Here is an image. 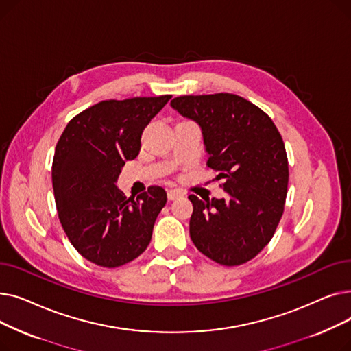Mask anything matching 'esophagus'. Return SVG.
Instances as JSON below:
<instances>
[{"mask_svg":"<svg viewBox=\"0 0 351 351\" xmlns=\"http://www.w3.org/2000/svg\"><path fill=\"white\" fill-rule=\"evenodd\" d=\"M183 193H182V191H179V189H171V191H168V199L169 200H173V199H178L179 196H182Z\"/></svg>","mask_w":351,"mask_h":351,"instance_id":"esophagus-1","label":"esophagus"}]
</instances>
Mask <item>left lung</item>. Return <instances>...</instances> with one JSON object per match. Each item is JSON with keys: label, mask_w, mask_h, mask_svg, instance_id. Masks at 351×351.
Masks as SVG:
<instances>
[{"label": "left lung", "mask_w": 351, "mask_h": 351, "mask_svg": "<svg viewBox=\"0 0 351 351\" xmlns=\"http://www.w3.org/2000/svg\"><path fill=\"white\" fill-rule=\"evenodd\" d=\"M171 105L200 125L206 166L226 192L212 200L189 196L192 242L219 265H243L271 241L285 210L289 162L282 135L259 106L228 92L183 95Z\"/></svg>", "instance_id": "left-lung-1"}]
</instances>
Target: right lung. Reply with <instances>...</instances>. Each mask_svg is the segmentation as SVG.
<instances>
[{
  "mask_svg": "<svg viewBox=\"0 0 351 351\" xmlns=\"http://www.w3.org/2000/svg\"><path fill=\"white\" fill-rule=\"evenodd\" d=\"M172 97L108 99L73 117L55 147L52 188L71 245L86 261L119 267L151 242L166 192L149 186L136 199L115 182L126 160L138 156L145 126Z\"/></svg>",
  "mask_w": 351,
  "mask_h": 351,
  "instance_id": "1",
  "label": "right lung"
}]
</instances>
